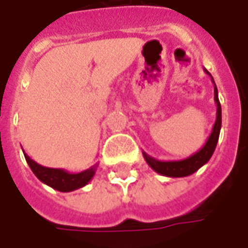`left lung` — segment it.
I'll use <instances>...</instances> for the list:
<instances>
[{
  "label": "left lung",
  "mask_w": 248,
  "mask_h": 248,
  "mask_svg": "<svg viewBox=\"0 0 248 248\" xmlns=\"http://www.w3.org/2000/svg\"><path fill=\"white\" fill-rule=\"evenodd\" d=\"M204 71H206V74L211 77V74L207 70ZM211 81L214 83V101L217 103V119H215V124H214L213 130H211V134L201 150L194 153L192 155L187 156L185 159H181V161H159V159L153 158L143 151V158L147 162V165L158 174L170 178L188 177V175L198 171L203 165H206L210 161V158L213 156L217 143H218L220 127H222V108H220V102H219L218 98V89L215 86L213 77H211Z\"/></svg>",
  "instance_id": "8db88e82"
}]
</instances>
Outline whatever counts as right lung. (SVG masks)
<instances>
[{"label":"right lung","mask_w":248,"mask_h":248,"mask_svg":"<svg viewBox=\"0 0 248 248\" xmlns=\"http://www.w3.org/2000/svg\"><path fill=\"white\" fill-rule=\"evenodd\" d=\"M24 155L28 165L31 169V171L34 172V175L40 179L41 182L61 192H70L86 186L87 183L92 181V178L94 177L98 166V165H94L85 171L74 174V172L66 171L63 169H51V167L41 166L40 163L33 161L25 151Z\"/></svg>","instance_id":"obj_1"}]
</instances>
